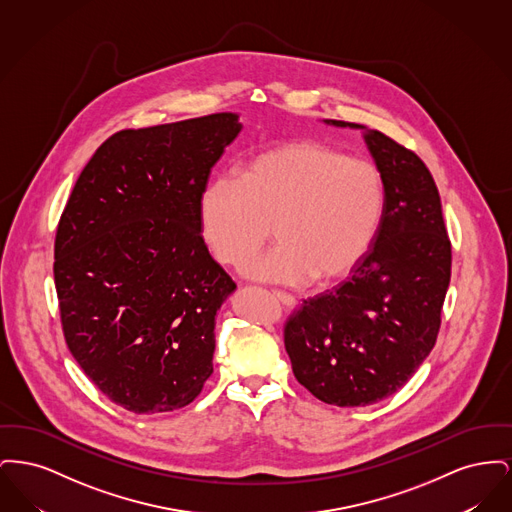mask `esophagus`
Segmentation results:
<instances>
[{
  "instance_id": "obj_1",
  "label": "esophagus",
  "mask_w": 512,
  "mask_h": 512,
  "mask_svg": "<svg viewBox=\"0 0 512 512\" xmlns=\"http://www.w3.org/2000/svg\"><path fill=\"white\" fill-rule=\"evenodd\" d=\"M274 297L280 301V303H284L286 307H290V309H293L295 305H297V301H295V297L293 295H290V293L286 292H274Z\"/></svg>"
}]
</instances>
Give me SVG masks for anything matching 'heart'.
<instances>
[{
    "label": "heart",
    "mask_w": 512,
    "mask_h": 512,
    "mask_svg": "<svg viewBox=\"0 0 512 512\" xmlns=\"http://www.w3.org/2000/svg\"><path fill=\"white\" fill-rule=\"evenodd\" d=\"M384 213V182L365 159L317 142H293L220 174L199 195L203 238L220 265L242 268L268 226L276 247L253 261V280L303 286L347 276L372 244Z\"/></svg>",
    "instance_id": "b5f03b06"
}]
</instances>
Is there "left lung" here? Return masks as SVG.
<instances>
[{
    "instance_id": "obj_1",
    "label": "left lung",
    "mask_w": 512,
    "mask_h": 512,
    "mask_svg": "<svg viewBox=\"0 0 512 512\" xmlns=\"http://www.w3.org/2000/svg\"><path fill=\"white\" fill-rule=\"evenodd\" d=\"M361 130L384 182L372 249L334 292L309 299L284 332L293 374L317 399L366 407L401 390L430 355L451 280V242L436 182L413 151Z\"/></svg>"
}]
</instances>
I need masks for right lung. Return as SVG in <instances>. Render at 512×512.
<instances>
[{
    "mask_svg": "<svg viewBox=\"0 0 512 512\" xmlns=\"http://www.w3.org/2000/svg\"><path fill=\"white\" fill-rule=\"evenodd\" d=\"M238 113L122 130L80 172L55 236L65 340L136 414L190 405L213 374L215 317L236 284L201 238L199 195Z\"/></svg>",
    "mask_w": 512,
    "mask_h": 512,
    "instance_id": "obj_1",
    "label": "right lung"
}]
</instances>
